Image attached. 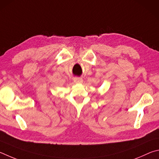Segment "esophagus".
Segmentation results:
<instances>
[{"label":"esophagus","instance_id":"34e87169","mask_svg":"<svg viewBox=\"0 0 159 159\" xmlns=\"http://www.w3.org/2000/svg\"><path fill=\"white\" fill-rule=\"evenodd\" d=\"M82 82L83 80L82 79H81V78H79V77L74 78V82L75 84H81V83H82Z\"/></svg>","mask_w":159,"mask_h":159}]
</instances>
